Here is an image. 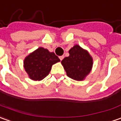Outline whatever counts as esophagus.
<instances>
[{"label":"esophagus","mask_w":121,"mask_h":121,"mask_svg":"<svg viewBox=\"0 0 121 121\" xmlns=\"http://www.w3.org/2000/svg\"><path fill=\"white\" fill-rule=\"evenodd\" d=\"M59 58H60V60L61 61L64 58V56H60V57H59Z\"/></svg>","instance_id":"1"}]
</instances>
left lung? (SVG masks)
Instances as JSON below:
<instances>
[{"label":"left lung","instance_id":"obj_1","mask_svg":"<svg viewBox=\"0 0 121 121\" xmlns=\"http://www.w3.org/2000/svg\"><path fill=\"white\" fill-rule=\"evenodd\" d=\"M69 56L61 61L69 78L81 81L89 73L93 65V59L86 50L75 45L69 51Z\"/></svg>","mask_w":121,"mask_h":121}]
</instances>
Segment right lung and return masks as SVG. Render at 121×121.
I'll return each instance as SVG.
<instances>
[{
  "label": "right lung",
  "instance_id": "right-lung-1",
  "mask_svg": "<svg viewBox=\"0 0 121 121\" xmlns=\"http://www.w3.org/2000/svg\"><path fill=\"white\" fill-rule=\"evenodd\" d=\"M60 61L54 52L39 48L25 58L24 67L31 79L40 81L48 75L52 65Z\"/></svg>",
  "mask_w": 121,
  "mask_h": 121
}]
</instances>
